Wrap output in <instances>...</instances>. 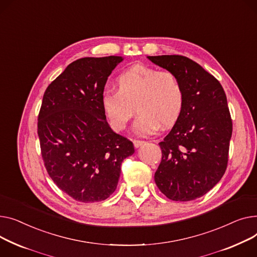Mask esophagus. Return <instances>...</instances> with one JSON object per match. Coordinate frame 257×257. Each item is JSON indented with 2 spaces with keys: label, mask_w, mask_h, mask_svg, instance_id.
<instances>
[{
  "label": "esophagus",
  "mask_w": 257,
  "mask_h": 257,
  "mask_svg": "<svg viewBox=\"0 0 257 257\" xmlns=\"http://www.w3.org/2000/svg\"><path fill=\"white\" fill-rule=\"evenodd\" d=\"M144 143H145V141H143V140H134V145H135L136 148L140 147V146L143 145Z\"/></svg>",
  "instance_id": "1"
}]
</instances>
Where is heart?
<instances>
[{"label":"heart","mask_w":257,"mask_h":257,"mask_svg":"<svg viewBox=\"0 0 257 257\" xmlns=\"http://www.w3.org/2000/svg\"><path fill=\"white\" fill-rule=\"evenodd\" d=\"M116 87L100 98L103 114L115 132L126 127L135 108L139 115L134 130L143 136L154 134L160 124L173 125L182 115L184 88L172 71L136 64L118 75Z\"/></svg>","instance_id":"obj_1"}]
</instances>
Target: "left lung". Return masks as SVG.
<instances>
[{
    "label": "left lung",
    "mask_w": 257,
    "mask_h": 257,
    "mask_svg": "<svg viewBox=\"0 0 257 257\" xmlns=\"http://www.w3.org/2000/svg\"><path fill=\"white\" fill-rule=\"evenodd\" d=\"M147 58L175 73L185 93L182 115L159 143L162 161L155 182L171 200H194L213 189L227 167L232 134L227 98L219 81L193 60L178 55Z\"/></svg>",
    "instance_id": "obj_1"
}]
</instances>
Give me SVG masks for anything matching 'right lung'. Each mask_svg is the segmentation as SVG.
Here are the masks:
<instances>
[{
	"label": "right lung",
	"mask_w": 257,
	"mask_h": 257,
	"mask_svg": "<svg viewBox=\"0 0 257 257\" xmlns=\"http://www.w3.org/2000/svg\"><path fill=\"white\" fill-rule=\"evenodd\" d=\"M119 56L75 60L47 88L38 115L44 166L57 187L77 201L107 199L117 188L134 144L112 131L100 98Z\"/></svg>",
	"instance_id": "obj_1"
}]
</instances>
